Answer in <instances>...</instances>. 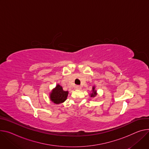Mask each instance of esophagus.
I'll return each instance as SVG.
<instances>
[{"mask_svg":"<svg viewBox=\"0 0 149 149\" xmlns=\"http://www.w3.org/2000/svg\"><path fill=\"white\" fill-rule=\"evenodd\" d=\"M75 88L77 90H80L81 88V86H76L75 87Z\"/></svg>","mask_w":149,"mask_h":149,"instance_id":"esophagus-1","label":"esophagus"}]
</instances>
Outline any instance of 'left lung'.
I'll list each match as a JSON object with an SVG mask.
<instances>
[{
	"mask_svg": "<svg viewBox=\"0 0 149 149\" xmlns=\"http://www.w3.org/2000/svg\"><path fill=\"white\" fill-rule=\"evenodd\" d=\"M94 87H93V93H91V97H95L96 96V91L94 90Z\"/></svg>",
	"mask_w": 149,
	"mask_h": 149,
	"instance_id": "left-lung-1",
	"label": "left lung"
}]
</instances>
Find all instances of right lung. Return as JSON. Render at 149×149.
<instances>
[{
  "label": "right lung",
  "mask_w": 149,
  "mask_h": 149,
  "mask_svg": "<svg viewBox=\"0 0 149 149\" xmlns=\"http://www.w3.org/2000/svg\"><path fill=\"white\" fill-rule=\"evenodd\" d=\"M68 92L63 91L62 87L58 84L50 94L51 100L56 104H59L65 102L67 98Z\"/></svg>",
  "instance_id": "add662e5"
}]
</instances>
